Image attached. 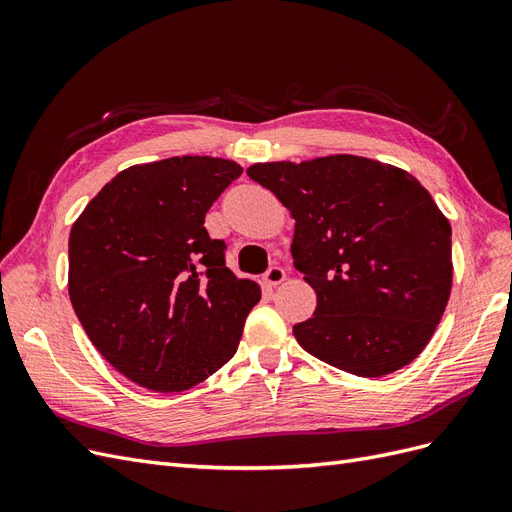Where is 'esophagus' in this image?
<instances>
[{"mask_svg": "<svg viewBox=\"0 0 512 512\" xmlns=\"http://www.w3.org/2000/svg\"><path fill=\"white\" fill-rule=\"evenodd\" d=\"M284 277H286V271H284L282 267L273 265V267H269V271L265 273V284H267V286H277V284L284 282Z\"/></svg>", "mask_w": 512, "mask_h": 512, "instance_id": "1", "label": "esophagus"}]
</instances>
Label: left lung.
Wrapping results in <instances>:
<instances>
[{"label": "left lung", "instance_id": "obj_1", "mask_svg": "<svg viewBox=\"0 0 512 512\" xmlns=\"http://www.w3.org/2000/svg\"><path fill=\"white\" fill-rule=\"evenodd\" d=\"M290 211L294 267L316 292L292 327L316 359L361 378L412 363L453 286L451 224L410 173L361 156L247 168Z\"/></svg>", "mask_w": 512, "mask_h": 512}]
</instances>
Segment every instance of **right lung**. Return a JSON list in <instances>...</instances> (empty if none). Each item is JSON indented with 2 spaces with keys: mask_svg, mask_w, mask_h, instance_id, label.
<instances>
[{
  "mask_svg": "<svg viewBox=\"0 0 512 512\" xmlns=\"http://www.w3.org/2000/svg\"><path fill=\"white\" fill-rule=\"evenodd\" d=\"M243 173L224 158L136 164L72 224L68 292L91 344L132 382L192 389L237 352L260 288L226 267L205 215Z\"/></svg>",
  "mask_w": 512,
  "mask_h": 512,
  "instance_id": "1",
  "label": "right lung"
}]
</instances>
